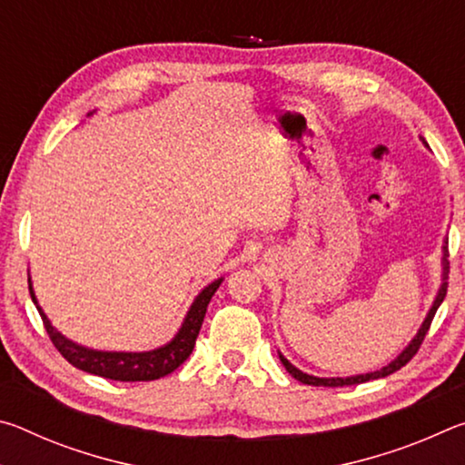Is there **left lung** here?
Listing matches in <instances>:
<instances>
[{
  "label": "left lung",
  "instance_id": "left-lung-1",
  "mask_svg": "<svg viewBox=\"0 0 465 465\" xmlns=\"http://www.w3.org/2000/svg\"><path fill=\"white\" fill-rule=\"evenodd\" d=\"M447 256H450V254H447V246H443V285H440V289H439L437 299H435V303H432V308H430V312H429L427 320L422 322L419 334H416L414 341H412L411 344H408L406 349L402 351V355H400L396 361H391V363H390L388 367H383V369H380V371H373V373L352 375V377H313V375H308V373L299 371V369L291 365L285 357L279 355V357H281V363L285 365L289 375H293L297 381L308 383V385H324V388H342V385H355V383H365V381H371V380H380V377H385V375H390V373H393V371H398V369H402V367L408 363V361H411V359L416 355V352H419L420 344H422V341H424V336H427L429 328H430V322H432V318H435L439 305L443 303V299H445V295H447V281H445V279H447V272H450V264H447Z\"/></svg>",
  "mask_w": 465,
  "mask_h": 465
}]
</instances>
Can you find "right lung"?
I'll return each instance as SVG.
<instances>
[{"instance_id":"1","label":"right lung","mask_w":465,"mask_h":465,"mask_svg":"<svg viewBox=\"0 0 465 465\" xmlns=\"http://www.w3.org/2000/svg\"><path fill=\"white\" fill-rule=\"evenodd\" d=\"M222 281L223 279H217L211 282L209 287H204L199 297L194 299L191 310H188L184 324L178 330V334L172 338L166 346L149 352H102L85 349V346L75 344L72 341H67L65 336H61L57 330L51 326L49 318L45 316L38 305L36 310L41 313L45 330L46 334H49L51 342L54 344V349H57L74 367L114 381H153L160 380V377H166L191 357L196 336H199V330L203 326L204 313H207V305L211 302V297L215 295L219 285H222ZM28 289L30 297H33V302L36 303L33 287Z\"/></svg>"}]
</instances>
